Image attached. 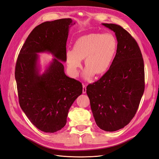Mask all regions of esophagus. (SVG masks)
I'll return each instance as SVG.
<instances>
[{"label":"esophagus","instance_id":"1","mask_svg":"<svg viewBox=\"0 0 159 159\" xmlns=\"http://www.w3.org/2000/svg\"><path fill=\"white\" fill-rule=\"evenodd\" d=\"M82 92H83V93H86V86H85V85H83Z\"/></svg>","mask_w":159,"mask_h":159}]
</instances>
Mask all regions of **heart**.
Masks as SVG:
<instances>
[{"instance_id": "1", "label": "heart", "mask_w": 159, "mask_h": 159, "mask_svg": "<svg viewBox=\"0 0 159 159\" xmlns=\"http://www.w3.org/2000/svg\"><path fill=\"white\" fill-rule=\"evenodd\" d=\"M117 40L111 34L91 33L80 37L73 50L66 52V61L70 74L76 77L84 59V77L89 79L106 71L111 64L117 50Z\"/></svg>"}]
</instances>
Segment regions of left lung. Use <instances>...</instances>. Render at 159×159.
Returning a JSON list of instances; mask_svg holds the SVG:
<instances>
[{
	"mask_svg": "<svg viewBox=\"0 0 159 159\" xmlns=\"http://www.w3.org/2000/svg\"><path fill=\"white\" fill-rule=\"evenodd\" d=\"M102 25L115 32L117 52L109 70L86 92L97 125L105 131L123 128L134 117L145 90V70L135 40L119 25Z\"/></svg>",
	"mask_w": 159,
	"mask_h": 159,
	"instance_id": "obj_1",
	"label": "left lung"
}]
</instances>
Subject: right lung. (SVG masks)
<instances>
[{"label": "right lung", "mask_w": 159, "mask_h": 159, "mask_svg": "<svg viewBox=\"0 0 159 159\" xmlns=\"http://www.w3.org/2000/svg\"><path fill=\"white\" fill-rule=\"evenodd\" d=\"M71 18L40 24L34 28L19 53L15 79L19 103L30 122L40 131L54 133L67 122L69 109L82 93L79 81L67 76L62 62L66 61V42ZM40 52L54 57L42 74Z\"/></svg>", "instance_id": "right-lung-1"}]
</instances>
